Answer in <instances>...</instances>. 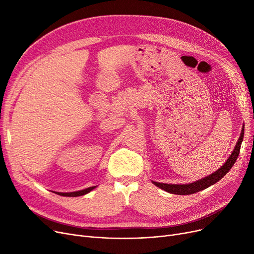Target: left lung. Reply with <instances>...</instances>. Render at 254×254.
<instances>
[{
	"label": "left lung",
	"mask_w": 254,
	"mask_h": 254,
	"mask_svg": "<svg viewBox=\"0 0 254 254\" xmlns=\"http://www.w3.org/2000/svg\"><path fill=\"white\" fill-rule=\"evenodd\" d=\"M243 137H244V126L242 127L241 135H240L238 142L236 143L235 149L233 150L232 154L228 158V161L224 163V165L221 166L220 169H218L214 173H212L211 175L199 179L197 181H194L192 183H189V184H168V183H159V182H155V181H152V183L154 185H156L157 188L164 190L165 191H168L170 193H174V194H181V195L182 194H192L197 191L204 190L205 189L209 188V186L215 184L220 179H222L226 175V173H228L232 169V167L235 165L237 158H238V155H239V152H240V148H241Z\"/></svg>",
	"instance_id": "1"
}]
</instances>
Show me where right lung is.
Listing matches in <instances>:
<instances>
[{
    "mask_svg": "<svg viewBox=\"0 0 254 254\" xmlns=\"http://www.w3.org/2000/svg\"><path fill=\"white\" fill-rule=\"evenodd\" d=\"M97 188V186H91V188H88V189H85V190H78V191H73V192H57L55 191V193H58L60 195H63V196H80V195H83V194H86L88 192H90L92 190H95Z\"/></svg>",
    "mask_w": 254,
    "mask_h": 254,
    "instance_id": "add662e5",
    "label": "right lung"
}]
</instances>
